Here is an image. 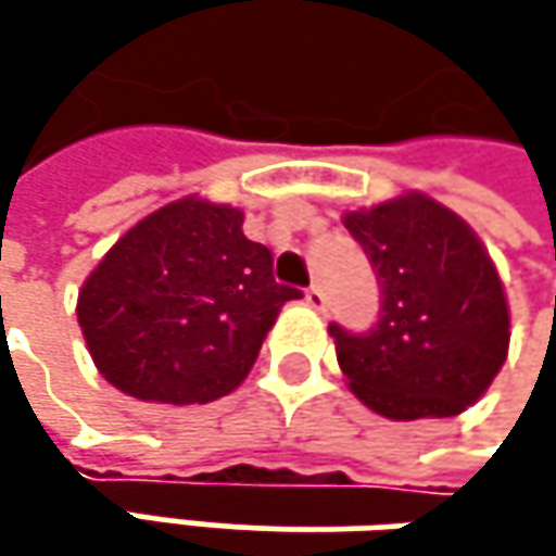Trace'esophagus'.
Masks as SVG:
<instances>
[{"label":"esophagus","mask_w":556,"mask_h":556,"mask_svg":"<svg viewBox=\"0 0 556 556\" xmlns=\"http://www.w3.org/2000/svg\"><path fill=\"white\" fill-rule=\"evenodd\" d=\"M305 302H308L315 312H325V305H328V295H325V289H321V286H308V289H305Z\"/></svg>","instance_id":"obj_1"}]
</instances>
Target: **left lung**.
Segmentation results:
<instances>
[{
  "instance_id": "obj_1",
  "label": "left lung",
  "mask_w": 556,
  "mask_h": 556,
  "mask_svg": "<svg viewBox=\"0 0 556 556\" xmlns=\"http://www.w3.org/2000/svg\"><path fill=\"white\" fill-rule=\"evenodd\" d=\"M344 228L383 292L370 331L328 325L357 399L395 421L473 405L508 351V305L480 238L421 192L351 212Z\"/></svg>"
}]
</instances>
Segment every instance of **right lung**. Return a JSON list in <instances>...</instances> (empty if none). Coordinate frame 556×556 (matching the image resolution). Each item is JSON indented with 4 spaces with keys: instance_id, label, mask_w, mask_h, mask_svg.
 <instances>
[{
    "instance_id": "obj_1",
    "label": "right lung",
    "mask_w": 556,
    "mask_h": 556,
    "mask_svg": "<svg viewBox=\"0 0 556 556\" xmlns=\"http://www.w3.org/2000/svg\"><path fill=\"white\" fill-rule=\"evenodd\" d=\"M241 225L238 208L189 195L138 222L89 274L76 318L112 387L169 405L241 387L279 305L302 295Z\"/></svg>"
}]
</instances>
